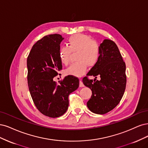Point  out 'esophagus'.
Returning <instances> with one entry per match:
<instances>
[{
  "label": "esophagus",
  "mask_w": 148,
  "mask_h": 148,
  "mask_svg": "<svg viewBox=\"0 0 148 148\" xmlns=\"http://www.w3.org/2000/svg\"><path fill=\"white\" fill-rule=\"evenodd\" d=\"M79 87H84V84H83L82 81L81 80H80V81H79Z\"/></svg>",
  "instance_id": "34e87169"
}]
</instances>
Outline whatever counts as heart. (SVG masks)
Instances as JSON below:
<instances>
[{
	"label": "heart",
	"instance_id": "b5f03b06",
	"mask_svg": "<svg viewBox=\"0 0 148 148\" xmlns=\"http://www.w3.org/2000/svg\"><path fill=\"white\" fill-rule=\"evenodd\" d=\"M67 45L68 47H62L59 50L60 62L64 65H68L71 52H77L78 62L66 69V74L80 77L87 71V65L92 68L98 63L100 56V47L91 37L83 34H75L68 38Z\"/></svg>",
	"mask_w": 148,
	"mask_h": 148
}]
</instances>
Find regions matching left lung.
Masks as SVG:
<instances>
[{
    "instance_id": "1",
    "label": "left lung",
    "mask_w": 148,
    "mask_h": 148,
    "mask_svg": "<svg viewBox=\"0 0 148 148\" xmlns=\"http://www.w3.org/2000/svg\"><path fill=\"white\" fill-rule=\"evenodd\" d=\"M126 66L116 43L105 39L100 44V56L98 63L90 69L82 82L92 92L87 105L92 112L104 114L116 107L124 93L127 76ZM89 75L99 81L89 79Z\"/></svg>"
}]
</instances>
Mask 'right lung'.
<instances>
[{
    "mask_svg": "<svg viewBox=\"0 0 148 148\" xmlns=\"http://www.w3.org/2000/svg\"><path fill=\"white\" fill-rule=\"evenodd\" d=\"M63 40L58 34L43 37L32 46L27 59V84L33 102L42 114L52 118L66 112L69 95L79 85V79L71 75L60 84L53 80L62 69L58 52Z\"/></svg>",
    "mask_w": 148,
    "mask_h": 148,
    "instance_id": "obj_1",
    "label": "right lung"
}]
</instances>
